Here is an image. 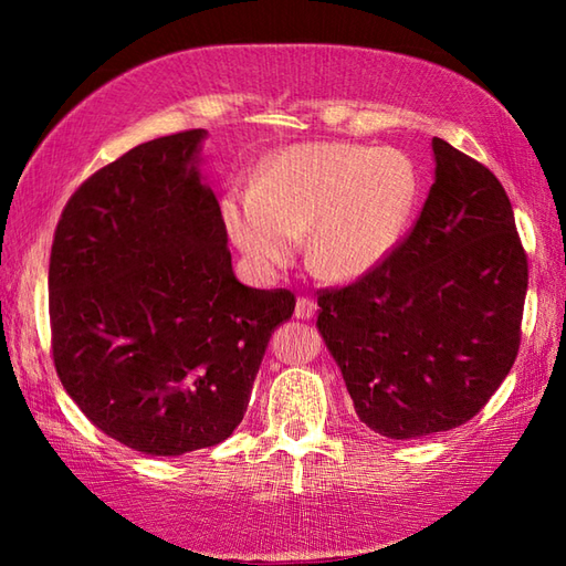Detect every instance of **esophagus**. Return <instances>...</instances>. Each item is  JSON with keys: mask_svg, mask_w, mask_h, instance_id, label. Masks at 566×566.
<instances>
[{"mask_svg": "<svg viewBox=\"0 0 566 566\" xmlns=\"http://www.w3.org/2000/svg\"><path fill=\"white\" fill-rule=\"evenodd\" d=\"M316 314V304L311 302V298H306V296H298L296 298V308H294V316L296 318H302V321H308L311 316Z\"/></svg>", "mask_w": 566, "mask_h": 566, "instance_id": "1", "label": "esophagus"}]
</instances>
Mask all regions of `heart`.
Returning <instances> with one entry per match:
<instances>
[{"label":"heart","mask_w":566,"mask_h":566,"mask_svg":"<svg viewBox=\"0 0 566 566\" xmlns=\"http://www.w3.org/2000/svg\"><path fill=\"white\" fill-rule=\"evenodd\" d=\"M418 199L406 153L347 143L296 146L264 167L258 187L223 199L226 228L262 272L306 260L328 280H357L399 243Z\"/></svg>","instance_id":"heart-1"}]
</instances>
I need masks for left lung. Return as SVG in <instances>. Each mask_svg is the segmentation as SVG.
<instances>
[{"label": "left lung", "mask_w": 566, "mask_h": 566, "mask_svg": "<svg viewBox=\"0 0 566 566\" xmlns=\"http://www.w3.org/2000/svg\"><path fill=\"white\" fill-rule=\"evenodd\" d=\"M436 182L389 258L318 292L316 326L355 411L391 440L467 423L521 347L527 255L496 175L432 138Z\"/></svg>", "instance_id": "8db88e82"}]
</instances>
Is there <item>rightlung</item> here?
<instances>
[{
    "label": "right lung",
    "mask_w": 566,
    "mask_h": 566,
    "mask_svg": "<svg viewBox=\"0 0 566 566\" xmlns=\"http://www.w3.org/2000/svg\"><path fill=\"white\" fill-rule=\"evenodd\" d=\"M203 128L140 143L77 187L51 270L53 363L70 399L126 448L175 457L245 416L290 290L233 274L219 199L199 172Z\"/></svg>",
    "instance_id": "add662e5"
}]
</instances>
